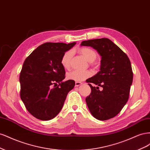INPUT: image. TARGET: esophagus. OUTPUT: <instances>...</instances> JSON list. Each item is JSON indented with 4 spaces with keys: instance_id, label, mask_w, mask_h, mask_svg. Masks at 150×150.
Returning <instances> with one entry per match:
<instances>
[{
    "instance_id": "obj_1",
    "label": "esophagus",
    "mask_w": 150,
    "mask_h": 150,
    "mask_svg": "<svg viewBox=\"0 0 150 150\" xmlns=\"http://www.w3.org/2000/svg\"><path fill=\"white\" fill-rule=\"evenodd\" d=\"M81 84H82V83L78 82V81H76V82H75V86H79L81 85Z\"/></svg>"
}]
</instances>
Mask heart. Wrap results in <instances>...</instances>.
<instances>
[{
	"instance_id": "heart-1",
	"label": "heart",
	"mask_w": 150,
	"mask_h": 150,
	"mask_svg": "<svg viewBox=\"0 0 150 150\" xmlns=\"http://www.w3.org/2000/svg\"><path fill=\"white\" fill-rule=\"evenodd\" d=\"M80 52L84 56V57L88 62H92L96 60L97 57V54L94 50L88 47H84L80 49ZM73 52L72 51H68L66 52L61 58V64L65 69L69 68L70 65V61L72 56ZM91 75V72L88 70L79 71L75 70L67 74V79L74 81H82L89 78Z\"/></svg>"
}]
</instances>
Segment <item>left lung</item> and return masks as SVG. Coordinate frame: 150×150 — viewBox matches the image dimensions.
I'll return each instance as SVG.
<instances>
[{"mask_svg":"<svg viewBox=\"0 0 150 150\" xmlns=\"http://www.w3.org/2000/svg\"><path fill=\"white\" fill-rule=\"evenodd\" d=\"M81 46H91L101 57L100 69L86 80L91 93L86 102L91 115L104 121L116 116L128 100L133 71L128 57L108 38L84 40ZM97 85L96 88L91 83ZM100 86L103 90L97 89Z\"/></svg>","mask_w":150,"mask_h":150,"instance_id":"1","label":"left lung"}]
</instances>
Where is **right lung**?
I'll use <instances>...</instances> for the list:
<instances>
[{
  "mask_svg": "<svg viewBox=\"0 0 150 150\" xmlns=\"http://www.w3.org/2000/svg\"><path fill=\"white\" fill-rule=\"evenodd\" d=\"M76 42L44 43L25 59L20 74L21 98L36 118L48 121L62 108L67 95L75 86L65 78L61 58Z\"/></svg>",
  "mask_w": 150,
  "mask_h": 150,
  "instance_id": "right-lung-1",
  "label": "right lung"
}]
</instances>
